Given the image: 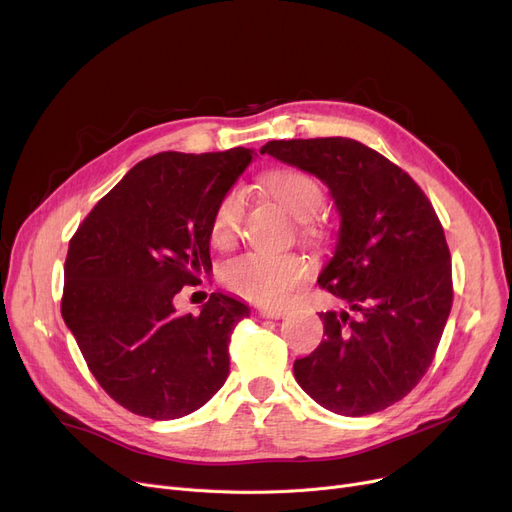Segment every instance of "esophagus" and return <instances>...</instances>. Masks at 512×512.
I'll use <instances>...</instances> for the list:
<instances>
[{
  "label": "esophagus",
  "mask_w": 512,
  "mask_h": 512,
  "mask_svg": "<svg viewBox=\"0 0 512 512\" xmlns=\"http://www.w3.org/2000/svg\"><path fill=\"white\" fill-rule=\"evenodd\" d=\"M288 314V309L284 307H265V309H259V316L261 318H268V320H280Z\"/></svg>",
  "instance_id": "1"
}]
</instances>
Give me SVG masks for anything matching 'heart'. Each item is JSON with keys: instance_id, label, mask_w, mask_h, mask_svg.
Returning <instances> with one entry per match:
<instances>
[{"instance_id": "b5f03b06", "label": "heart", "mask_w": 512, "mask_h": 512, "mask_svg": "<svg viewBox=\"0 0 512 512\" xmlns=\"http://www.w3.org/2000/svg\"><path fill=\"white\" fill-rule=\"evenodd\" d=\"M265 186H268L276 201L303 224L316 219L324 211V188L314 175L305 171H272L265 177ZM247 207L249 194L242 186L236 184L221 194L209 224V238L213 247H234L242 230L244 215H247ZM307 276L309 265L305 259L293 253H244L230 259L221 268V282L230 293L259 305L284 303L307 280Z\"/></svg>"}]
</instances>
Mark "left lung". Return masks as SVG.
I'll return each mask as SVG.
<instances>
[{
	"instance_id": "obj_1",
	"label": "left lung",
	"mask_w": 512,
	"mask_h": 512,
	"mask_svg": "<svg viewBox=\"0 0 512 512\" xmlns=\"http://www.w3.org/2000/svg\"><path fill=\"white\" fill-rule=\"evenodd\" d=\"M265 152L320 177L341 213L335 255L318 282L345 309L322 311L326 337L295 360V379L330 412H381L427 374L450 316L452 257L441 221L402 167L358 140H272Z\"/></svg>"
}]
</instances>
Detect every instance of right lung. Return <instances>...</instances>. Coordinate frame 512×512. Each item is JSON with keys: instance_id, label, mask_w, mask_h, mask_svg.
<instances>
[{"instance_id": "add662e5", "label": "right lung", "mask_w": 512, "mask_h": 512, "mask_svg": "<svg viewBox=\"0 0 512 512\" xmlns=\"http://www.w3.org/2000/svg\"><path fill=\"white\" fill-rule=\"evenodd\" d=\"M253 148L159 152L129 169L69 242L60 311L100 387L129 412L171 420L207 404L230 372L249 307L211 293L201 314L173 299L211 270L209 224Z\"/></svg>"}]
</instances>
